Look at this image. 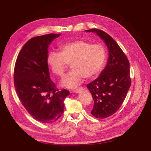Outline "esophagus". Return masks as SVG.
<instances>
[{
	"instance_id": "1",
	"label": "esophagus",
	"mask_w": 151,
	"mask_h": 151,
	"mask_svg": "<svg viewBox=\"0 0 151 151\" xmlns=\"http://www.w3.org/2000/svg\"><path fill=\"white\" fill-rule=\"evenodd\" d=\"M83 87H79V88H77V89H76V90H73V92H74V93H80L81 91H83Z\"/></svg>"
}]
</instances>
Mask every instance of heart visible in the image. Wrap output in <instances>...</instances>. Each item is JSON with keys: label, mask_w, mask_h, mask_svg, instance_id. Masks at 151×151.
I'll list each match as a JSON object with an SVG mask.
<instances>
[{"label": "heart", "mask_w": 151, "mask_h": 151, "mask_svg": "<svg viewBox=\"0 0 151 151\" xmlns=\"http://www.w3.org/2000/svg\"><path fill=\"white\" fill-rule=\"evenodd\" d=\"M60 52L50 51L47 63L52 72L62 76L71 64L73 70L61 79L62 87L74 88L83 78L91 79L101 70L106 60V52L101 44H91L85 40H76L65 43L60 48Z\"/></svg>", "instance_id": "1"}]
</instances>
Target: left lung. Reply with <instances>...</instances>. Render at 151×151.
<instances>
[{
  "label": "left lung",
  "instance_id": "left-lung-1",
  "mask_svg": "<svg viewBox=\"0 0 151 151\" xmlns=\"http://www.w3.org/2000/svg\"><path fill=\"white\" fill-rule=\"evenodd\" d=\"M86 32L96 33L109 49V56L105 69L99 78L87 85L94 100L91 114L97 118H106L120 108L130 87V63L118 44L108 34L98 29Z\"/></svg>",
  "mask_w": 151,
  "mask_h": 151
}]
</instances>
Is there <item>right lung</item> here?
<instances>
[{"instance_id":"1","label":"right lung","mask_w":151,"mask_h":151,"mask_svg":"<svg viewBox=\"0 0 151 151\" xmlns=\"http://www.w3.org/2000/svg\"><path fill=\"white\" fill-rule=\"evenodd\" d=\"M60 34L34 37L23 47L17 58L14 83L17 96L29 114L43 123L56 121L64 112L63 101L70 92L59 91L51 80L48 48Z\"/></svg>"}]
</instances>
